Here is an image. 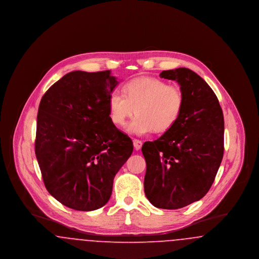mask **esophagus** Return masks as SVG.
Masks as SVG:
<instances>
[{"instance_id": "1", "label": "esophagus", "mask_w": 259, "mask_h": 259, "mask_svg": "<svg viewBox=\"0 0 259 259\" xmlns=\"http://www.w3.org/2000/svg\"><path fill=\"white\" fill-rule=\"evenodd\" d=\"M133 145H134V148H135L136 150H139V149H141V148H142L143 143H142V141H140V140L134 139V140H133Z\"/></svg>"}]
</instances>
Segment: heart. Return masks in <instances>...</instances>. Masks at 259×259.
Instances as JSON below:
<instances>
[{
	"label": "heart",
	"mask_w": 259,
	"mask_h": 259,
	"mask_svg": "<svg viewBox=\"0 0 259 259\" xmlns=\"http://www.w3.org/2000/svg\"><path fill=\"white\" fill-rule=\"evenodd\" d=\"M123 91L124 94L113 91L109 96L110 116L113 123L124 127L136 112L138 115L128 127V131L135 135L168 131L184 109L182 89L158 78L131 79L124 85Z\"/></svg>",
	"instance_id": "b5f03b06"
}]
</instances>
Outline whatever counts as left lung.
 <instances>
[{"label":"left lung","instance_id":"1","mask_svg":"<svg viewBox=\"0 0 259 259\" xmlns=\"http://www.w3.org/2000/svg\"><path fill=\"white\" fill-rule=\"evenodd\" d=\"M160 77L180 84L185 104L172 128L142 147L144 188L154 207L181 209L204 197L214 181L223 157L224 119L214 92L193 71L168 70Z\"/></svg>","mask_w":259,"mask_h":259}]
</instances>
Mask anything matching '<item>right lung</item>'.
<instances>
[{
	"label": "right lung",
	"mask_w": 259,
	"mask_h": 259,
	"mask_svg": "<svg viewBox=\"0 0 259 259\" xmlns=\"http://www.w3.org/2000/svg\"><path fill=\"white\" fill-rule=\"evenodd\" d=\"M111 71L65 74L45 93L35 152L45 185L57 201L94 210L110 200L113 179L133 152L132 140L111 121Z\"/></svg>",
	"instance_id": "add662e5"
}]
</instances>
